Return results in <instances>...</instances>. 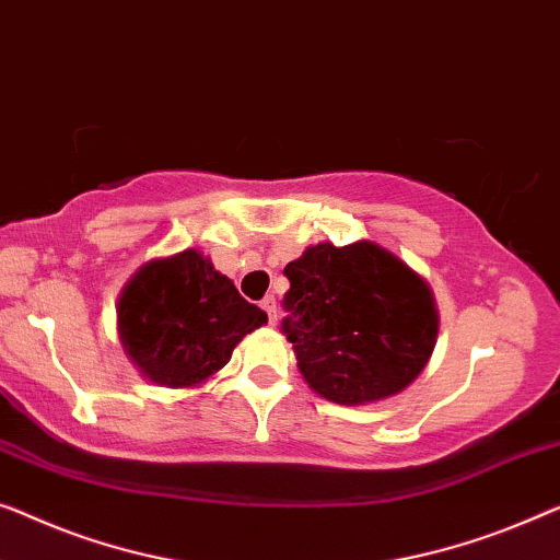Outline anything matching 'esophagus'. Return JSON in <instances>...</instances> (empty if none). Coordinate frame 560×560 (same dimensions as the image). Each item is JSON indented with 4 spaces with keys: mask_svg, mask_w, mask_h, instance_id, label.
I'll list each match as a JSON object with an SVG mask.
<instances>
[{
    "mask_svg": "<svg viewBox=\"0 0 560 560\" xmlns=\"http://www.w3.org/2000/svg\"><path fill=\"white\" fill-rule=\"evenodd\" d=\"M262 311L267 313V320H270V326H275V323H278V305H275V298L262 300Z\"/></svg>",
    "mask_w": 560,
    "mask_h": 560,
    "instance_id": "1",
    "label": "esophagus"
}]
</instances>
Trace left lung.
Listing matches in <instances>:
<instances>
[{
	"label": "left lung",
	"instance_id": "left-lung-1",
	"mask_svg": "<svg viewBox=\"0 0 560 560\" xmlns=\"http://www.w3.org/2000/svg\"><path fill=\"white\" fill-rule=\"evenodd\" d=\"M282 334L307 386L334 404H369L407 388L434 351L432 290L407 262L374 245L330 242L288 262Z\"/></svg>",
	"mask_w": 560,
	"mask_h": 560
}]
</instances>
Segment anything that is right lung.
<instances>
[{
    "instance_id": "right-lung-1",
    "label": "right lung",
    "mask_w": 560,
    "mask_h": 560,
    "mask_svg": "<svg viewBox=\"0 0 560 560\" xmlns=\"http://www.w3.org/2000/svg\"><path fill=\"white\" fill-rule=\"evenodd\" d=\"M262 323L267 313L197 249L145 262L118 298V336L128 359L145 381L168 388L217 374Z\"/></svg>"
}]
</instances>
